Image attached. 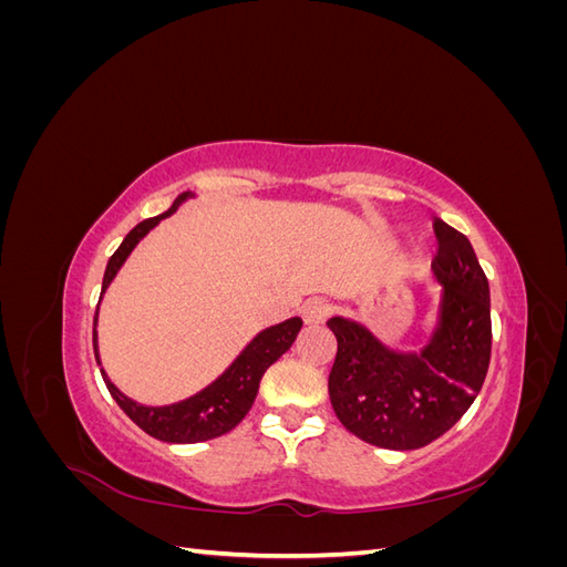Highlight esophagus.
Masks as SVG:
<instances>
[{
    "label": "esophagus",
    "instance_id": "34e87169",
    "mask_svg": "<svg viewBox=\"0 0 567 567\" xmlns=\"http://www.w3.org/2000/svg\"><path fill=\"white\" fill-rule=\"evenodd\" d=\"M329 312H331L329 302L321 298H310L300 307V315H302L305 323H321V321H326V317H329Z\"/></svg>",
    "mask_w": 567,
    "mask_h": 567
}]
</instances>
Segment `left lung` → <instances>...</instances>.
Segmentation results:
<instances>
[{"mask_svg": "<svg viewBox=\"0 0 567 567\" xmlns=\"http://www.w3.org/2000/svg\"><path fill=\"white\" fill-rule=\"evenodd\" d=\"M442 284L440 323L419 354L388 350L357 321H326L338 340L329 394L338 421L383 450H421L466 414L485 383L492 354L489 284L471 241L433 221Z\"/></svg>", "mask_w": 567, "mask_h": 567, "instance_id": "left-lung-1", "label": "left lung"}]
</instances>
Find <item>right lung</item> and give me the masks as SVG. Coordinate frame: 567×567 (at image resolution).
Masks as SVG:
<instances>
[{
    "mask_svg": "<svg viewBox=\"0 0 567 567\" xmlns=\"http://www.w3.org/2000/svg\"><path fill=\"white\" fill-rule=\"evenodd\" d=\"M192 194H182L173 203V208L167 213L144 219L136 225L127 236L125 241L120 244V248L111 255V260L106 265L104 274V286H101V293L109 288L117 269L123 267L127 260V255L132 248L142 241V238L158 225V221L167 215H173L177 210V205L188 198ZM302 329V319L293 317L284 323L271 326V329H265L262 333H257L250 346L238 354L236 362L219 375L215 383H210L205 390H200L194 398H188L184 402L169 404V406H144L136 404L130 398H125L109 379L104 375V383L111 392V398L117 402V406L125 411V414L142 427L144 433L151 437L163 440V442H175V444H194V442H205L225 435L244 421V416L250 411L257 388H260V381L265 371L277 362V359L293 346L296 336ZM94 357L99 364V352H96V315H94Z\"/></svg>",
    "mask_w": 567,
    "mask_h": 567,
    "instance_id": "add662e5",
    "label": "right lung"
}]
</instances>
